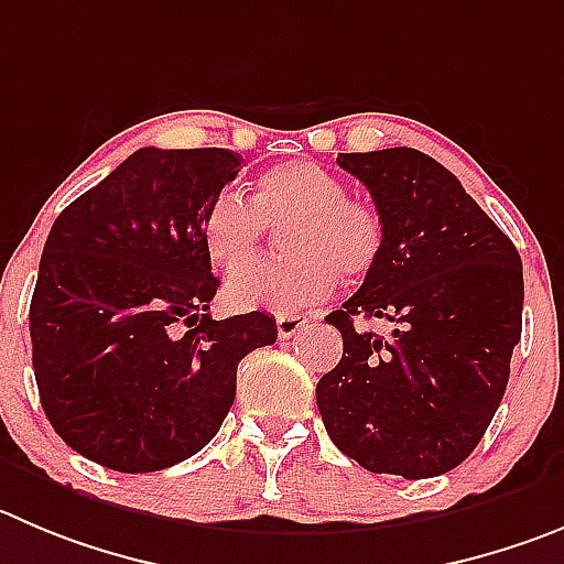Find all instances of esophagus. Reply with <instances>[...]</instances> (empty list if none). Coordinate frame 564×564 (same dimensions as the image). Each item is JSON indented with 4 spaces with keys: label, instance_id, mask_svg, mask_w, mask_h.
Listing matches in <instances>:
<instances>
[{
    "label": "esophagus",
    "instance_id": "34e87169",
    "mask_svg": "<svg viewBox=\"0 0 564 564\" xmlns=\"http://www.w3.org/2000/svg\"><path fill=\"white\" fill-rule=\"evenodd\" d=\"M308 319L300 317V314H275V325H278V336L281 339H289V336H294L297 330L306 328Z\"/></svg>",
    "mask_w": 564,
    "mask_h": 564
}]
</instances>
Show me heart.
Listing matches in <instances>:
<instances>
[{"instance_id": "b5f03b06", "label": "heart", "mask_w": 564, "mask_h": 564, "mask_svg": "<svg viewBox=\"0 0 564 564\" xmlns=\"http://www.w3.org/2000/svg\"><path fill=\"white\" fill-rule=\"evenodd\" d=\"M292 225L283 250L292 258L247 270L228 286L230 306L300 314L330 297L339 275L365 278L383 252V219L347 197L317 161H283L252 183V203L219 192L203 214V245L223 272H239L261 250L267 228Z\"/></svg>"}]
</instances>
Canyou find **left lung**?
Returning a JSON list of instances; mask_svg holds the SVG:
<instances>
[{"mask_svg":"<svg viewBox=\"0 0 564 564\" xmlns=\"http://www.w3.org/2000/svg\"><path fill=\"white\" fill-rule=\"evenodd\" d=\"M383 219V252L325 323L341 359L317 383L336 448L370 473L434 478L473 454L507 392L523 264L456 175L412 147L339 152ZM387 318L393 334L356 329Z\"/></svg>","mask_w":564,"mask_h":564,"instance_id":"8db88e82","label":"left lung"}]
</instances>
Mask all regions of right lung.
Here are the masks:
<instances>
[{
	"mask_svg": "<svg viewBox=\"0 0 564 564\" xmlns=\"http://www.w3.org/2000/svg\"><path fill=\"white\" fill-rule=\"evenodd\" d=\"M234 150H135L61 210L30 303L41 406L68 448L119 473L203 451L236 398V367L278 339L270 314L210 319L219 281L203 214Z\"/></svg>",
	"mask_w": 564,
	"mask_h": 564,
	"instance_id": "right-lung-1",
	"label": "right lung"
}]
</instances>
